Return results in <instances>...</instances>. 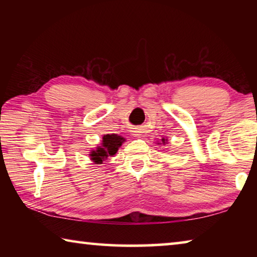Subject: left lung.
Listing matches in <instances>:
<instances>
[{"label": "left lung", "instance_id": "8db88e82", "mask_svg": "<svg viewBox=\"0 0 257 257\" xmlns=\"http://www.w3.org/2000/svg\"><path fill=\"white\" fill-rule=\"evenodd\" d=\"M163 141H164V139H163Z\"/></svg>", "mask_w": 257, "mask_h": 257}]
</instances>
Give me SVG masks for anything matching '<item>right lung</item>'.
<instances>
[{
    "instance_id": "right-lung-1",
    "label": "right lung",
    "mask_w": 257,
    "mask_h": 257,
    "mask_svg": "<svg viewBox=\"0 0 257 257\" xmlns=\"http://www.w3.org/2000/svg\"><path fill=\"white\" fill-rule=\"evenodd\" d=\"M124 141L123 137L118 136V135H105L103 137L102 146L97 147L96 151H93L90 154V159H92L95 163H102L107 156L114 155L118 149L121 146Z\"/></svg>"
}]
</instances>
